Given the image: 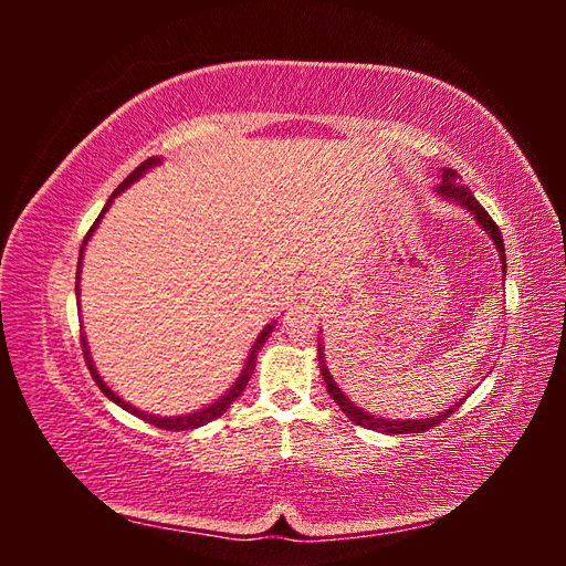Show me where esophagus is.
Segmentation results:
<instances>
[{
  "mask_svg": "<svg viewBox=\"0 0 566 566\" xmlns=\"http://www.w3.org/2000/svg\"><path fill=\"white\" fill-rule=\"evenodd\" d=\"M323 293L325 290L314 281V283H310V285H304V297L306 300H312V302H321L323 300Z\"/></svg>",
  "mask_w": 566,
  "mask_h": 566,
  "instance_id": "obj_1",
  "label": "esophagus"
}]
</instances>
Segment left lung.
<instances>
[{
	"label": "left lung",
	"instance_id": "8db88e82",
	"mask_svg": "<svg viewBox=\"0 0 566 566\" xmlns=\"http://www.w3.org/2000/svg\"><path fill=\"white\" fill-rule=\"evenodd\" d=\"M439 175H441V181L437 186V196L447 198V200H453L455 205H460V208H465L474 217L476 224L491 235L495 250H499V254H501V264H503L501 271H503V279H505V269H507V264H505V245H503V235H501L499 227H495V221L489 217V212L482 208V205L476 202V198L472 196L470 188L462 184V179H460V175L455 172V169H439ZM318 368H321L325 387H328V394L335 399V403L339 406L342 413H345L352 422L366 427V430H375V432H385V434H420L424 430H432V427H437L441 420H447L453 413V410L462 401H465V399H458L451 408L441 410V413H437L434 418H420V420L378 418V416H370L368 410H364L361 406H356L352 399H347V394L337 387V382L333 380L328 366H325V354H323L321 339H318Z\"/></svg>",
	"mask_w": 566,
	"mask_h": 566
}]
</instances>
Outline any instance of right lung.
Segmentation results:
<instances>
[{
  "label": "right lung",
  "mask_w": 566,
  "mask_h": 566,
  "mask_svg": "<svg viewBox=\"0 0 566 566\" xmlns=\"http://www.w3.org/2000/svg\"><path fill=\"white\" fill-rule=\"evenodd\" d=\"M163 163V158H148L146 163H142L139 167L134 169V172L119 184L117 188H115V193L108 198V202H106V208L101 210V214H98V219L94 221V227L90 229V233L84 235V241H82V248H80V260H77V279H75V295L80 297V273H82V256H84V248H87V243H90V238H92V233L96 231V227H98V221L104 219V214L108 212V208L113 205V198H117L119 193L125 191V188H129L134 181H139L148 169H153V167H158ZM273 328H276V321H271L269 325H264V331L256 335V339H254V345H252V349H250V356L245 358V366H243V370H241V375H238L235 378V382L227 389V394H221L219 399H214L212 403H208V406H202L200 410H193V413H186V416H165V418H160V416H153V413H144V410H139V408H134L132 403H127L125 399H119L117 394L104 382V378H101L98 375V370H96V366H94V358H92V352H90V345H87V335L82 333V352H84V361H87V366H90V373H92V378H94V382L98 385V389L106 394V397L113 401V403H117L119 408H125L127 413H132V416H136V418H142V420H146V422H150V424H156V427H160V430H172V432H179V430H196V427H200V424H208V422H212L214 418H219V416H224L227 413V408L241 397L243 394V389L248 387V382H250V375L254 373V358H256V352H260L262 347H264V342L271 337V333H273Z\"/></svg>",
  "instance_id": "1"
}]
</instances>
